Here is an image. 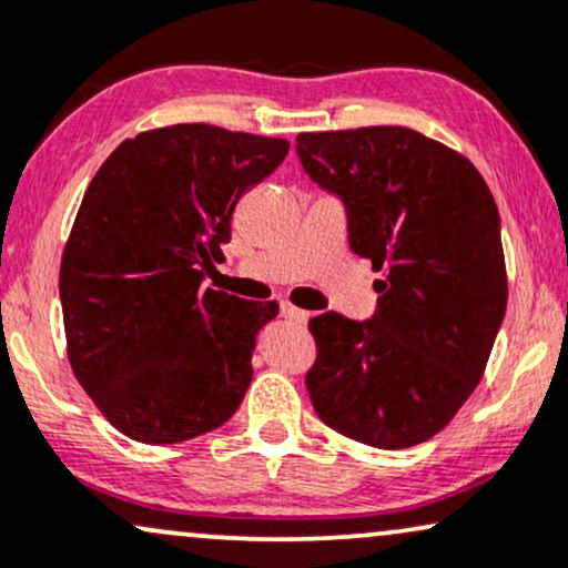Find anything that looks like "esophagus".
Returning a JSON list of instances; mask_svg holds the SVG:
<instances>
[{
	"mask_svg": "<svg viewBox=\"0 0 568 568\" xmlns=\"http://www.w3.org/2000/svg\"><path fill=\"white\" fill-rule=\"evenodd\" d=\"M280 314H283L285 320H293V323H306V320H310V312L298 310V306H293L288 302L280 304Z\"/></svg>",
	"mask_w": 568,
	"mask_h": 568,
	"instance_id": "obj_1",
	"label": "esophagus"
}]
</instances>
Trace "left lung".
<instances>
[{
	"instance_id": "obj_1",
	"label": "left lung",
	"mask_w": 568,
	"mask_h": 568,
	"mask_svg": "<svg viewBox=\"0 0 568 568\" xmlns=\"http://www.w3.org/2000/svg\"><path fill=\"white\" fill-rule=\"evenodd\" d=\"M296 153L344 201L354 254L384 270L371 320H310L317 359L306 392L333 432L415 447L479 386L505 317L495 197L466 155L407 126L304 132Z\"/></svg>"
}]
</instances>
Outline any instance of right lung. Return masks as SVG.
Here are the masks:
<instances>
[{"mask_svg":"<svg viewBox=\"0 0 568 568\" xmlns=\"http://www.w3.org/2000/svg\"><path fill=\"white\" fill-rule=\"evenodd\" d=\"M280 136L174 124L140 132L89 182L60 264L73 375L129 439L214 432L251 384L277 302L203 288L243 193L288 155Z\"/></svg>","mask_w":568,"mask_h":568,"instance_id":"1","label":"right lung"}]
</instances>
